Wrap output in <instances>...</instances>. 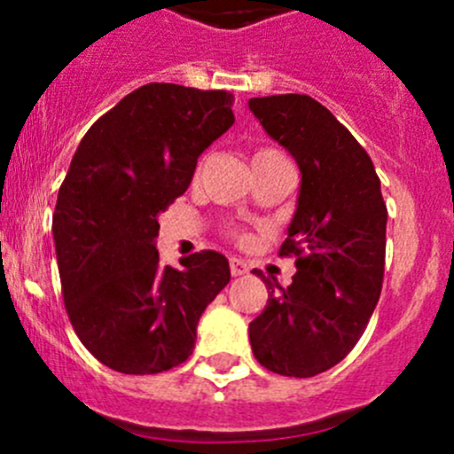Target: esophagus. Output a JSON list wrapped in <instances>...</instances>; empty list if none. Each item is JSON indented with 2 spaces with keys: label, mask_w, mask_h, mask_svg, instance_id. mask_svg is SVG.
I'll return each mask as SVG.
<instances>
[{
  "label": "esophagus",
  "mask_w": 454,
  "mask_h": 454,
  "mask_svg": "<svg viewBox=\"0 0 454 454\" xmlns=\"http://www.w3.org/2000/svg\"><path fill=\"white\" fill-rule=\"evenodd\" d=\"M246 272H248V263L232 256V259H231V274H232V277H244Z\"/></svg>",
  "instance_id": "34e87169"
}]
</instances>
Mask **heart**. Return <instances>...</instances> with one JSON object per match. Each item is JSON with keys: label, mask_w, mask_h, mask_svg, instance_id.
<instances>
[{"label": "heart", "mask_w": 454, "mask_h": 454, "mask_svg": "<svg viewBox=\"0 0 454 454\" xmlns=\"http://www.w3.org/2000/svg\"><path fill=\"white\" fill-rule=\"evenodd\" d=\"M270 155H278V151H274V149H259V151H254L253 160H263V158H270ZM228 232H231L232 237H237V239H246V232L241 231V228L232 226V228H228Z\"/></svg>", "instance_id": "obj_1"}]
</instances>
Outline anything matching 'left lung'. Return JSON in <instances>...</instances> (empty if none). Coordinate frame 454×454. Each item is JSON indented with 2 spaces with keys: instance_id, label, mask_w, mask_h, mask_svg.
Segmentation results:
<instances>
[{
  "instance_id": "1",
  "label": "left lung",
  "mask_w": 454,
  "mask_h": 454,
  "mask_svg": "<svg viewBox=\"0 0 454 454\" xmlns=\"http://www.w3.org/2000/svg\"><path fill=\"white\" fill-rule=\"evenodd\" d=\"M263 129L299 162V208L278 256H294L292 286H268L250 323L265 369L312 378L340 363L367 329L382 292L387 204L369 153L308 94L250 98Z\"/></svg>"
}]
</instances>
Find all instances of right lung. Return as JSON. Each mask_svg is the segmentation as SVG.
<instances>
[{"label":"right lung","instance_id":"obj_1","mask_svg":"<svg viewBox=\"0 0 454 454\" xmlns=\"http://www.w3.org/2000/svg\"><path fill=\"white\" fill-rule=\"evenodd\" d=\"M231 91L149 83L87 129L54 208L61 292L76 336L121 373H162L195 347L228 259L200 250L160 265L158 215L191 184L201 151L235 122Z\"/></svg>","mask_w":454,"mask_h":454}]
</instances>
